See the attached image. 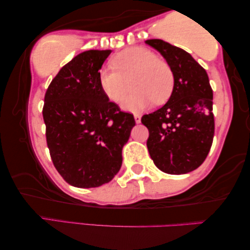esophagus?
Listing matches in <instances>:
<instances>
[{
  "label": "esophagus",
  "mask_w": 250,
  "mask_h": 250,
  "mask_svg": "<svg viewBox=\"0 0 250 250\" xmlns=\"http://www.w3.org/2000/svg\"><path fill=\"white\" fill-rule=\"evenodd\" d=\"M134 118H135V122H136L137 124H138V123H141V115H138V114H135Z\"/></svg>",
  "instance_id": "34e87169"
}]
</instances>
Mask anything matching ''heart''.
<instances>
[{
    "label": "heart",
    "instance_id": "obj_1",
    "mask_svg": "<svg viewBox=\"0 0 250 250\" xmlns=\"http://www.w3.org/2000/svg\"><path fill=\"white\" fill-rule=\"evenodd\" d=\"M112 66L101 73V88L114 103H122L133 85L136 89L126 101L127 109L140 110L152 102L163 104L173 93V71L152 51L127 48L115 55Z\"/></svg>",
    "mask_w": 250,
    "mask_h": 250
}]
</instances>
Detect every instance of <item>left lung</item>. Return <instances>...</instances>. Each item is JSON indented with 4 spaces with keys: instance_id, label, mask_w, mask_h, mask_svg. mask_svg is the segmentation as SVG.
<instances>
[{
    "instance_id": "obj_1",
    "label": "left lung",
    "mask_w": 250,
    "mask_h": 250,
    "mask_svg": "<svg viewBox=\"0 0 250 250\" xmlns=\"http://www.w3.org/2000/svg\"><path fill=\"white\" fill-rule=\"evenodd\" d=\"M145 43L161 53L174 74L168 102L142 117L149 133L147 148L164 173H189L205 161L214 140L212 89L208 75L183 48L157 39Z\"/></svg>"
}]
</instances>
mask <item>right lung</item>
Returning <instances> with one entry per match:
<instances>
[{
	"instance_id": "1",
	"label": "right lung",
	"mask_w": 250,
	"mask_h": 250,
	"mask_svg": "<svg viewBox=\"0 0 250 250\" xmlns=\"http://www.w3.org/2000/svg\"><path fill=\"white\" fill-rule=\"evenodd\" d=\"M110 50H91L60 69L44 97L45 136L53 165L69 185L102 186L122 166V149L135 126L102 91L100 69Z\"/></svg>"
}]
</instances>
